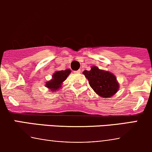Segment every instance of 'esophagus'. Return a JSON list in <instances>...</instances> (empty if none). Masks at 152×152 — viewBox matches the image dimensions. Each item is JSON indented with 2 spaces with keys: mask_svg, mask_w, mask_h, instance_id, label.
I'll return each mask as SVG.
<instances>
[{
  "mask_svg": "<svg viewBox=\"0 0 152 152\" xmlns=\"http://www.w3.org/2000/svg\"><path fill=\"white\" fill-rule=\"evenodd\" d=\"M75 73H81V70H78L77 71H75Z\"/></svg>",
  "mask_w": 152,
  "mask_h": 152,
  "instance_id": "obj_1",
  "label": "esophagus"
}]
</instances>
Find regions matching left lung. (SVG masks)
<instances>
[{"label": "left lung", "instance_id": "left-lung-1", "mask_svg": "<svg viewBox=\"0 0 152 152\" xmlns=\"http://www.w3.org/2000/svg\"><path fill=\"white\" fill-rule=\"evenodd\" d=\"M90 86L99 96L103 98H109L117 93L119 88L116 77L108 71L92 67L90 70L83 72Z\"/></svg>", "mask_w": 152, "mask_h": 152}]
</instances>
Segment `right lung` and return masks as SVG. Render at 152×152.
Masks as SVG:
<instances>
[{
    "label": "right lung",
    "mask_w": 152,
    "mask_h": 152,
    "mask_svg": "<svg viewBox=\"0 0 152 152\" xmlns=\"http://www.w3.org/2000/svg\"><path fill=\"white\" fill-rule=\"evenodd\" d=\"M70 70L67 69L65 70H59V71H56L53 75V79L49 82H46V87L50 89L52 92L53 90H57L58 88L61 87V84L67 79L68 75L70 74Z\"/></svg>",
    "instance_id": "add662e5"
}]
</instances>
